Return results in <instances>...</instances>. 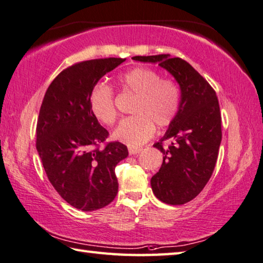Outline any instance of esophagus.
<instances>
[{
    "label": "esophagus",
    "mask_w": 263,
    "mask_h": 263,
    "mask_svg": "<svg viewBox=\"0 0 263 263\" xmlns=\"http://www.w3.org/2000/svg\"><path fill=\"white\" fill-rule=\"evenodd\" d=\"M142 151V148H135V146H129L128 148V153L130 156H135L137 154H140Z\"/></svg>",
    "instance_id": "obj_1"
}]
</instances>
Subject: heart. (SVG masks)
Wrapping results in <instances>:
<instances>
[{"mask_svg":"<svg viewBox=\"0 0 263 263\" xmlns=\"http://www.w3.org/2000/svg\"><path fill=\"white\" fill-rule=\"evenodd\" d=\"M122 90L136 97L130 113L114 129V140L129 146H139L153 137L155 126L168 127L176 118L180 104V91L176 83L163 80L150 68L137 67L119 77ZM90 108L98 121L113 124L117 120L113 89L106 83H97L90 93Z\"/></svg>","mask_w":263,"mask_h":263,"instance_id":"heart-1","label":"heart"}]
</instances>
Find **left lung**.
<instances>
[{"label":"left lung","mask_w":263,"mask_h":263,"mask_svg":"<svg viewBox=\"0 0 263 263\" xmlns=\"http://www.w3.org/2000/svg\"><path fill=\"white\" fill-rule=\"evenodd\" d=\"M157 63L180 87V104L165 135L154 146L163 153V164L151 178V188L164 203L185 204L200 194L214 172L222 141V118L216 92L190 63L170 54L134 57ZM168 140L164 149L161 144Z\"/></svg>","instance_id":"1"}]
</instances>
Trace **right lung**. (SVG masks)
Returning a JSON list of instances; mask_svg holds the SVG:
<instances>
[{
    "label": "right lung",
    "mask_w": 263,
    "mask_h": 263,
    "mask_svg": "<svg viewBox=\"0 0 263 263\" xmlns=\"http://www.w3.org/2000/svg\"><path fill=\"white\" fill-rule=\"evenodd\" d=\"M126 61L121 58L90 60L64 69L50 83L36 122V151L48 180L73 208H104L118 194L114 168L127 158V146L110 142L90 108V93L106 73Z\"/></svg>",
    "instance_id": "right-lung-1"
}]
</instances>
